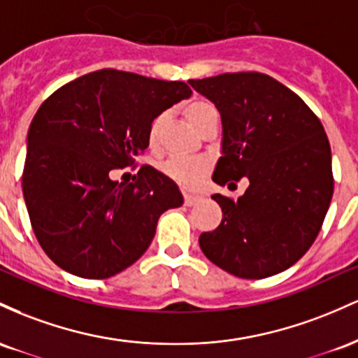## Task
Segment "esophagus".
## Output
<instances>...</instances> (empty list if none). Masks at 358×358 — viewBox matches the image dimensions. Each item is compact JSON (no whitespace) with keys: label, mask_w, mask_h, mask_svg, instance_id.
<instances>
[{"label":"esophagus","mask_w":358,"mask_h":358,"mask_svg":"<svg viewBox=\"0 0 358 358\" xmlns=\"http://www.w3.org/2000/svg\"><path fill=\"white\" fill-rule=\"evenodd\" d=\"M201 198L199 196H192V194H184V204H186V206H192V204H196L198 203Z\"/></svg>","instance_id":"esophagus-1"}]
</instances>
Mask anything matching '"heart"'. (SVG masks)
Returning <instances> with one entry per match:
<instances>
[{"instance_id": "obj_1", "label": "heart", "mask_w": 358, "mask_h": 358, "mask_svg": "<svg viewBox=\"0 0 358 358\" xmlns=\"http://www.w3.org/2000/svg\"><path fill=\"white\" fill-rule=\"evenodd\" d=\"M184 116H186L187 123H189L196 131H199L206 123L213 122V120H218V110L215 108V104L206 101V99H192V101H189L184 106ZM164 120H166V116L157 115L152 120L150 125H148L147 140L148 145L152 148L159 145ZM160 169H162V172L167 178L176 180L179 186L196 187L206 179L208 172H210V164L204 159L172 157L166 160Z\"/></svg>"}]
</instances>
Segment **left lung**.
Here are the masks:
<instances>
[{"label":"left lung","mask_w":358,"mask_h":358,"mask_svg":"<svg viewBox=\"0 0 358 358\" xmlns=\"http://www.w3.org/2000/svg\"><path fill=\"white\" fill-rule=\"evenodd\" d=\"M222 115L213 180L247 178L238 199L213 194L222 223L199 236L215 266L242 279L286 271L309 250L333 196L331 150L318 116L296 92L260 72L191 79Z\"/></svg>","instance_id":"left-lung-1"}]
</instances>
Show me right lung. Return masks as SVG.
<instances>
[{
  "mask_svg": "<svg viewBox=\"0 0 358 358\" xmlns=\"http://www.w3.org/2000/svg\"><path fill=\"white\" fill-rule=\"evenodd\" d=\"M191 87L101 69L64 84L42 103L27 136L22 176L31 228L52 262L106 279L136 262L157 222L184 203L172 179L142 166L135 182L111 179L148 147L152 120Z\"/></svg>",
  "mask_w": 358,
  "mask_h": 358,
  "instance_id": "obj_1",
  "label": "right lung"
}]
</instances>
